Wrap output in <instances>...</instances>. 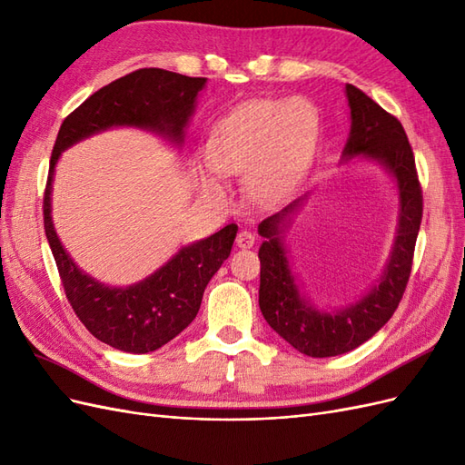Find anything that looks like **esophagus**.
<instances>
[{
    "label": "esophagus",
    "mask_w": 465,
    "mask_h": 465,
    "mask_svg": "<svg viewBox=\"0 0 465 465\" xmlns=\"http://www.w3.org/2000/svg\"><path fill=\"white\" fill-rule=\"evenodd\" d=\"M254 242H256V236L252 234L250 231H241V232L236 234V246H238V248L246 250V248L254 246Z\"/></svg>",
    "instance_id": "obj_1"
}]
</instances>
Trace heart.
<instances>
[{
  "label": "heart",
  "mask_w": 465,
  "mask_h": 465,
  "mask_svg": "<svg viewBox=\"0 0 465 465\" xmlns=\"http://www.w3.org/2000/svg\"><path fill=\"white\" fill-rule=\"evenodd\" d=\"M318 114L304 98L256 101L219 122L207 145L209 166L198 168L200 188L221 195L219 174H244L260 205H275L301 184L318 145Z\"/></svg>",
  "instance_id": "b5f03b06"
}]
</instances>
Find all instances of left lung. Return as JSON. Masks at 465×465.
I'll return each mask as SVG.
<instances>
[{
    "instance_id": "1",
    "label": "left lung",
    "mask_w": 465,
    "mask_h": 465,
    "mask_svg": "<svg viewBox=\"0 0 465 465\" xmlns=\"http://www.w3.org/2000/svg\"><path fill=\"white\" fill-rule=\"evenodd\" d=\"M351 130L341 163L362 159L376 163L393 178L398 190V227L384 272L362 297L347 306L318 308L301 292L287 258L285 232L304 198L263 219L260 246V311L265 322L287 343L308 357H335L353 351L384 326L396 312L410 281L413 250L423 217V193L415 171V157L403 125L378 106L371 96L345 85Z\"/></svg>"
}]
</instances>
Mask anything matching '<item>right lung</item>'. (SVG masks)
Wrapping results in <instances>:
<instances>
[{"label": "right lung", "mask_w": 465, "mask_h": 465, "mask_svg": "<svg viewBox=\"0 0 465 465\" xmlns=\"http://www.w3.org/2000/svg\"><path fill=\"white\" fill-rule=\"evenodd\" d=\"M205 77L145 67L98 89L69 114L55 137L45 192V231L65 297L85 328L124 353H151L186 330L200 311L203 291L229 258L236 224L182 246L157 272L128 287H112L85 273L67 254L52 221L54 171L62 153L110 128H137L182 147Z\"/></svg>", "instance_id": "add662e5"}]
</instances>
